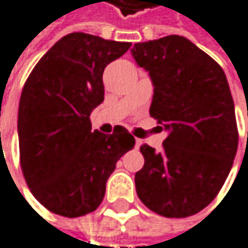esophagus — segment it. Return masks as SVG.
Here are the masks:
<instances>
[{
	"instance_id": "obj_1",
	"label": "esophagus",
	"mask_w": 248,
	"mask_h": 248,
	"mask_svg": "<svg viewBox=\"0 0 248 248\" xmlns=\"http://www.w3.org/2000/svg\"><path fill=\"white\" fill-rule=\"evenodd\" d=\"M141 145H142V140L137 138V140H135V147H137V148H140Z\"/></svg>"
}]
</instances>
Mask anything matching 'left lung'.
<instances>
[{
	"mask_svg": "<svg viewBox=\"0 0 248 248\" xmlns=\"http://www.w3.org/2000/svg\"><path fill=\"white\" fill-rule=\"evenodd\" d=\"M131 52L154 86L150 114L169 134L160 153L141 145L145 163L135 173L137 194L165 217L196 215L217 196L237 154L238 129L226 76L179 35L138 42Z\"/></svg>",
	"mask_w": 248,
	"mask_h": 248,
	"instance_id": "8db88e82",
	"label": "left lung"
}]
</instances>
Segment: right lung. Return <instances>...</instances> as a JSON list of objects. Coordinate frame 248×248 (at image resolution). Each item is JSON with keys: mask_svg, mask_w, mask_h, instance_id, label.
I'll return each mask as SVG.
<instances>
[{"mask_svg": "<svg viewBox=\"0 0 248 248\" xmlns=\"http://www.w3.org/2000/svg\"><path fill=\"white\" fill-rule=\"evenodd\" d=\"M131 42L73 32L52 45L31 72L19 103V148L25 181L49 212L79 217L103 202L116 163L135 138L116 126L91 131V111L104 101L103 72Z\"/></svg>", "mask_w": 248, "mask_h": 248, "instance_id": "1", "label": "right lung"}]
</instances>
